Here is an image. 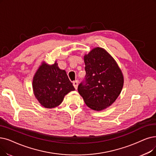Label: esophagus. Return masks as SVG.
<instances>
[{"label": "esophagus", "mask_w": 156, "mask_h": 156, "mask_svg": "<svg viewBox=\"0 0 156 156\" xmlns=\"http://www.w3.org/2000/svg\"><path fill=\"white\" fill-rule=\"evenodd\" d=\"M73 86L74 87V88H75V89H78V81L77 80L74 81V82H73Z\"/></svg>", "instance_id": "esophagus-1"}]
</instances>
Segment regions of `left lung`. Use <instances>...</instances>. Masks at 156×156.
Masks as SVG:
<instances>
[{"mask_svg":"<svg viewBox=\"0 0 156 156\" xmlns=\"http://www.w3.org/2000/svg\"><path fill=\"white\" fill-rule=\"evenodd\" d=\"M84 62L85 83L78 85V92L90 109L105 110L115 101L122 89V72L110 54L100 47L85 54Z\"/></svg>","mask_w":156,"mask_h":156,"instance_id":"obj_1","label":"left lung"}]
</instances>
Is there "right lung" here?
Listing matches in <instances>:
<instances>
[{
	"label": "right lung",
	"mask_w": 156,
	"mask_h": 156,
	"mask_svg": "<svg viewBox=\"0 0 156 156\" xmlns=\"http://www.w3.org/2000/svg\"><path fill=\"white\" fill-rule=\"evenodd\" d=\"M32 89L38 102L46 108L59 106L66 94L75 90L57 61L52 65L42 62L33 77Z\"/></svg>",
	"instance_id": "right-lung-1"
}]
</instances>
